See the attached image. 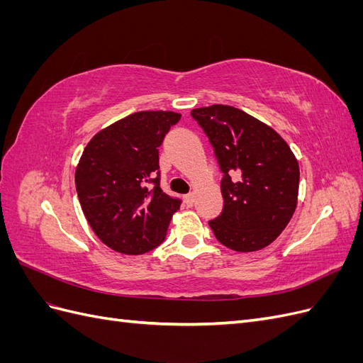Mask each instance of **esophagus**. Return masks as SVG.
Wrapping results in <instances>:
<instances>
[{"instance_id":"34e87169","label":"esophagus","mask_w":363,"mask_h":363,"mask_svg":"<svg viewBox=\"0 0 363 363\" xmlns=\"http://www.w3.org/2000/svg\"><path fill=\"white\" fill-rule=\"evenodd\" d=\"M183 200H184L186 206H192L195 201V196H194V194H188V195H184Z\"/></svg>"}]
</instances>
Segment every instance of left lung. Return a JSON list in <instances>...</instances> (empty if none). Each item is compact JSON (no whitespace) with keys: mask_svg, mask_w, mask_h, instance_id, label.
Here are the masks:
<instances>
[{"mask_svg":"<svg viewBox=\"0 0 363 363\" xmlns=\"http://www.w3.org/2000/svg\"><path fill=\"white\" fill-rule=\"evenodd\" d=\"M223 172V212L208 221L230 250L248 252L269 245L295 212L298 162L276 131L232 106L194 108Z\"/></svg>","mask_w":363,"mask_h":363,"instance_id":"left-lung-1","label":"left lung"}]
</instances>
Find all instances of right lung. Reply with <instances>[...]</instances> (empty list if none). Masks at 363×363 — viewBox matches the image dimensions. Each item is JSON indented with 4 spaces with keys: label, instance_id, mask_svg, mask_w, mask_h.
Instances as JSON below:
<instances>
[{
    "label": "right lung",
    "instance_id": "obj_1",
    "mask_svg": "<svg viewBox=\"0 0 363 363\" xmlns=\"http://www.w3.org/2000/svg\"><path fill=\"white\" fill-rule=\"evenodd\" d=\"M180 121L174 112H136L96 133L75 169L82 211L101 242L123 255L159 247L182 200L160 188L159 147Z\"/></svg>",
    "mask_w": 363,
    "mask_h": 363
}]
</instances>
